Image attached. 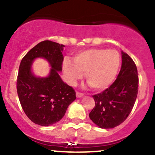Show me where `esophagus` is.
Instances as JSON below:
<instances>
[{
	"label": "esophagus",
	"instance_id": "esophagus-1",
	"mask_svg": "<svg viewBox=\"0 0 155 155\" xmlns=\"http://www.w3.org/2000/svg\"><path fill=\"white\" fill-rule=\"evenodd\" d=\"M76 97H77V98H81V97L84 96V94H83V93H79V92H76Z\"/></svg>",
	"mask_w": 155,
	"mask_h": 155
}]
</instances>
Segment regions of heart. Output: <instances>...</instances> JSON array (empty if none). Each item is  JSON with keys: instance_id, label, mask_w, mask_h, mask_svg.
Here are the masks:
<instances>
[{"instance_id": "obj_1", "label": "heart", "mask_w": 155, "mask_h": 155, "mask_svg": "<svg viewBox=\"0 0 155 155\" xmlns=\"http://www.w3.org/2000/svg\"><path fill=\"white\" fill-rule=\"evenodd\" d=\"M120 56L115 51L91 48L77 53L74 61L64 59L62 70L66 80L74 85L85 75L93 89L102 91L113 82L120 67Z\"/></svg>"}]
</instances>
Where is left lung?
Masks as SVG:
<instances>
[{
  "instance_id": "left-lung-1",
  "label": "left lung",
  "mask_w": 155,
  "mask_h": 155,
  "mask_svg": "<svg viewBox=\"0 0 155 155\" xmlns=\"http://www.w3.org/2000/svg\"><path fill=\"white\" fill-rule=\"evenodd\" d=\"M121 68L116 80L102 93L93 96L95 107L90 118L101 129L120 125L132 111L138 92V76L135 62L121 51Z\"/></svg>"
}]
</instances>
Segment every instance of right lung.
Listing matches in <instances>:
<instances>
[{
    "instance_id": "add662e5",
    "label": "right lung",
    "mask_w": 155,
    "mask_h": 155,
    "mask_svg": "<svg viewBox=\"0 0 155 155\" xmlns=\"http://www.w3.org/2000/svg\"><path fill=\"white\" fill-rule=\"evenodd\" d=\"M64 47L45 40L32 48L20 62L17 81L18 97L25 115L36 124L48 127L57 123L76 99V92L59 74ZM38 58L45 59L51 67L44 78L36 76L32 70V64Z\"/></svg>"
}]
</instances>
